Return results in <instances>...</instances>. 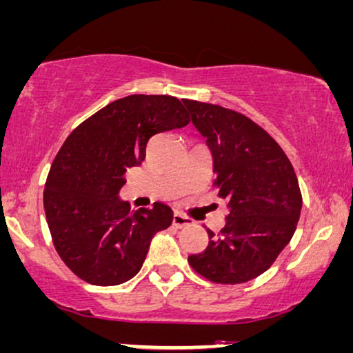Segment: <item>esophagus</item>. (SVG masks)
I'll return each mask as SVG.
<instances>
[{"mask_svg": "<svg viewBox=\"0 0 353 353\" xmlns=\"http://www.w3.org/2000/svg\"><path fill=\"white\" fill-rule=\"evenodd\" d=\"M190 224H193V219L183 214V212H175L173 214V225H176V228H185V225Z\"/></svg>", "mask_w": 353, "mask_h": 353, "instance_id": "34e87169", "label": "esophagus"}]
</instances>
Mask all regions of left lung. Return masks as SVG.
<instances>
[{"instance_id":"8db88e82","label":"left lung","mask_w":353,"mask_h":353,"mask_svg":"<svg viewBox=\"0 0 353 353\" xmlns=\"http://www.w3.org/2000/svg\"><path fill=\"white\" fill-rule=\"evenodd\" d=\"M191 121L206 137L217 196L228 199L225 225L190 267L206 280L239 285L262 275L291 241L303 196L296 173L267 130L242 112L183 99Z\"/></svg>"}]
</instances>
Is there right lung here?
Listing matches in <instances>:
<instances>
[{
    "instance_id": "add662e5",
    "label": "right lung",
    "mask_w": 353,
    "mask_h": 353,
    "mask_svg": "<svg viewBox=\"0 0 353 353\" xmlns=\"http://www.w3.org/2000/svg\"><path fill=\"white\" fill-rule=\"evenodd\" d=\"M190 123L170 94H129L85 119L57 152L43 211L62 262L91 285L112 286L141 270L152 237L172 224L167 204L130 210L119 191L130 167L145 160L150 137Z\"/></svg>"
}]
</instances>
